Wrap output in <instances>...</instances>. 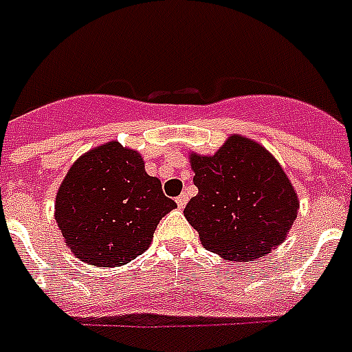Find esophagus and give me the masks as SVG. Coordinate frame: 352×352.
I'll list each match as a JSON object with an SVG mask.
<instances>
[{
	"instance_id": "34e87169",
	"label": "esophagus",
	"mask_w": 352,
	"mask_h": 352,
	"mask_svg": "<svg viewBox=\"0 0 352 352\" xmlns=\"http://www.w3.org/2000/svg\"><path fill=\"white\" fill-rule=\"evenodd\" d=\"M175 203H177V206H179V208H184V206H186V203H188V195H184V193H182V195H179V197L175 199Z\"/></svg>"
}]
</instances>
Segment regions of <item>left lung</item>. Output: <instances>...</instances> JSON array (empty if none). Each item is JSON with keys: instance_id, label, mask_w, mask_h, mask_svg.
I'll use <instances>...</instances> for the list:
<instances>
[{"instance_id": "left-lung-1", "label": "left lung", "mask_w": 352, "mask_h": 352, "mask_svg": "<svg viewBox=\"0 0 352 352\" xmlns=\"http://www.w3.org/2000/svg\"><path fill=\"white\" fill-rule=\"evenodd\" d=\"M190 164L199 193L184 217L206 250L226 261H248L287 239L300 199L267 148L235 133L214 155L192 151Z\"/></svg>"}]
</instances>
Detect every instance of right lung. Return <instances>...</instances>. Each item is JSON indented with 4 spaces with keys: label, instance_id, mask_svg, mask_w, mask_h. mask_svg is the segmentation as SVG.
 Instances as JSON below:
<instances>
[{
    "label": "right lung",
    "instance_id": "obj_1",
    "mask_svg": "<svg viewBox=\"0 0 352 352\" xmlns=\"http://www.w3.org/2000/svg\"><path fill=\"white\" fill-rule=\"evenodd\" d=\"M177 208L149 177L138 151L102 144L74 160L58 188L54 219L80 261L120 267L151 245L159 221Z\"/></svg>",
    "mask_w": 352,
    "mask_h": 352
}]
</instances>
